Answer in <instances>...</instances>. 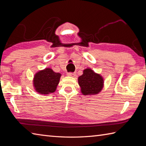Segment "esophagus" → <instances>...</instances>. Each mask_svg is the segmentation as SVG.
Here are the masks:
<instances>
[{"instance_id":"esophagus-1","label":"esophagus","mask_w":146,"mask_h":146,"mask_svg":"<svg viewBox=\"0 0 146 146\" xmlns=\"http://www.w3.org/2000/svg\"><path fill=\"white\" fill-rule=\"evenodd\" d=\"M67 75H68V76H73V77H75V76H76V73L69 72V73H68Z\"/></svg>"}]
</instances>
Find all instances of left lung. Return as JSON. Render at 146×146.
<instances>
[{"label": "left lung", "mask_w": 146, "mask_h": 146, "mask_svg": "<svg viewBox=\"0 0 146 146\" xmlns=\"http://www.w3.org/2000/svg\"><path fill=\"white\" fill-rule=\"evenodd\" d=\"M78 83L83 95H95L102 90L104 80L100 75L88 68L83 71L82 76H79Z\"/></svg>", "instance_id": "obj_1"}]
</instances>
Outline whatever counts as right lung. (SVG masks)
<instances>
[{"label":"right lung","instance_id":"obj_1","mask_svg":"<svg viewBox=\"0 0 146 146\" xmlns=\"http://www.w3.org/2000/svg\"><path fill=\"white\" fill-rule=\"evenodd\" d=\"M61 74L55 73L51 68L40 71L34 78V86L36 90L41 94H49L56 90L60 82Z\"/></svg>","mask_w":146,"mask_h":146}]
</instances>
